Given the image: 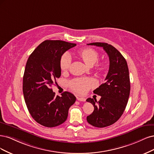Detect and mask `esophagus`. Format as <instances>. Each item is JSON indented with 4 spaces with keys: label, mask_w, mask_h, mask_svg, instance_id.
<instances>
[{
    "label": "esophagus",
    "mask_w": 154,
    "mask_h": 154,
    "mask_svg": "<svg viewBox=\"0 0 154 154\" xmlns=\"http://www.w3.org/2000/svg\"><path fill=\"white\" fill-rule=\"evenodd\" d=\"M77 99L79 101H81V102H85L86 101V98H84V97H77Z\"/></svg>",
    "instance_id": "1"
}]
</instances>
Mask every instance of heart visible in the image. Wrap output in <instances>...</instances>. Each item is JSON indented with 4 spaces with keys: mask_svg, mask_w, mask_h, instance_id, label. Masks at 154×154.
I'll return each instance as SVG.
<instances>
[{
    "mask_svg": "<svg viewBox=\"0 0 154 154\" xmlns=\"http://www.w3.org/2000/svg\"><path fill=\"white\" fill-rule=\"evenodd\" d=\"M78 54L83 61L88 66H93L99 59V54L97 51L91 48H84L78 52ZM71 56L68 53H64L60 59V68L63 72L66 71L71 64ZM96 69L98 71H103L106 69V64L103 63H97ZM95 80L91 78L74 79L69 82V86L75 91L79 93H86L89 89L95 86Z\"/></svg>",
    "mask_w": 154,
    "mask_h": 154,
    "instance_id": "obj_1",
    "label": "heart"
}]
</instances>
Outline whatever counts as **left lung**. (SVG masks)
<instances>
[{
  "instance_id": "obj_1",
  "label": "left lung",
  "mask_w": 154,
  "mask_h": 154,
  "mask_svg": "<svg viewBox=\"0 0 154 154\" xmlns=\"http://www.w3.org/2000/svg\"><path fill=\"white\" fill-rule=\"evenodd\" d=\"M88 45L102 47L109 59L106 82L93 91L101 97L100 100H86L94 107L93 112L87 116L88 122L96 127H106L117 122L125 109L131 90L129 72L125 59L111 45L100 42Z\"/></svg>"
}]
</instances>
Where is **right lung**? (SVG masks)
<instances>
[{
	"label": "right lung",
	"instance_id": "add662e5",
	"mask_svg": "<svg viewBox=\"0 0 154 154\" xmlns=\"http://www.w3.org/2000/svg\"><path fill=\"white\" fill-rule=\"evenodd\" d=\"M75 46V43L61 40H45L27 59L23 77V97L31 116L43 126L54 127L63 123L76 100L68 91L56 96L51 88L61 76V56Z\"/></svg>",
	"mask_w": 154,
	"mask_h": 154
}]
</instances>
